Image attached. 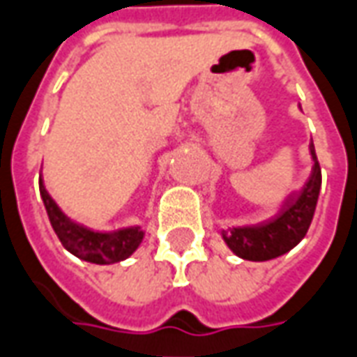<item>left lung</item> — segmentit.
I'll return each instance as SVG.
<instances>
[{
	"mask_svg": "<svg viewBox=\"0 0 357 357\" xmlns=\"http://www.w3.org/2000/svg\"><path fill=\"white\" fill-rule=\"evenodd\" d=\"M313 158V169L304 188L290 196L280 207V211L271 221H265L255 227H240L223 231L227 246L242 259L250 261H267L273 257L287 254L288 250L304 238L312 225L317 198L321 188V167L315 155L313 142L310 144Z\"/></svg>",
	"mask_w": 357,
	"mask_h": 357,
	"instance_id": "1",
	"label": "left lung"
}]
</instances>
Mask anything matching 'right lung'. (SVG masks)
<instances>
[{
	"mask_svg": "<svg viewBox=\"0 0 357 357\" xmlns=\"http://www.w3.org/2000/svg\"><path fill=\"white\" fill-rule=\"evenodd\" d=\"M40 194L57 238L61 240V244L70 254H75L84 261L98 265L117 264L126 259L142 242L144 232L140 231V227H128L115 232H93L82 225L73 223L47 194L42 176H40Z\"/></svg>",
	"mask_w": 357,
	"mask_h": 357,
	"instance_id": "1",
	"label": "right lung"
}]
</instances>
